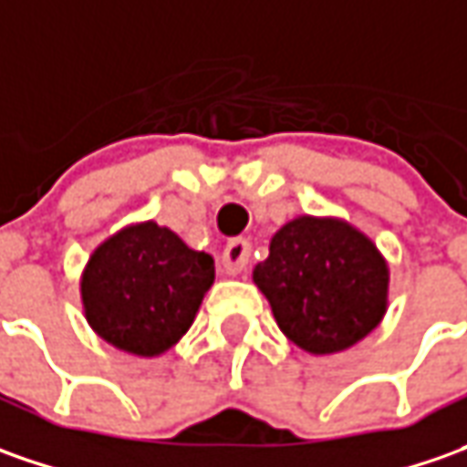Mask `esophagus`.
Here are the masks:
<instances>
[{"label": "esophagus", "instance_id": "34e87169", "mask_svg": "<svg viewBox=\"0 0 467 467\" xmlns=\"http://www.w3.org/2000/svg\"><path fill=\"white\" fill-rule=\"evenodd\" d=\"M250 261V243L245 237H237V240H230V245L224 248V255H222V265L230 276H237L245 271V265Z\"/></svg>", "mask_w": 467, "mask_h": 467}]
</instances>
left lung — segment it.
I'll return each instance as SVG.
<instances>
[{"mask_svg":"<svg viewBox=\"0 0 467 467\" xmlns=\"http://www.w3.org/2000/svg\"><path fill=\"white\" fill-rule=\"evenodd\" d=\"M282 333L310 354L359 344L388 310L390 271L378 245L336 217H297L253 268Z\"/></svg>","mask_w":467,"mask_h":467,"instance_id":"8db88e82","label":"left lung"}]
</instances>
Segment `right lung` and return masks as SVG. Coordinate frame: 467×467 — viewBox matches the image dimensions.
<instances>
[{
  "label": "right lung",
  "instance_id": "add662e5",
  "mask_svg": "<svg viewBox=\"0 0 467 467\" xmlns=\"http://www.w3.org/2000/svg\"><path fill=\"white\" fill-rule=\"evenodd\" d=\"M214 284V258L185 245L157 222L129 224L89 255L82 307L89 328L110 346L160 357L191 328Z\"/></svg>",
  "mask_w": 467,
  "mask_h": 467
}]
</instances>
